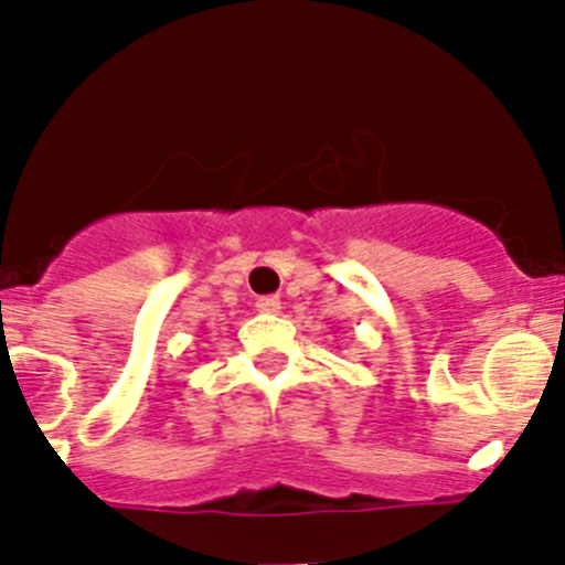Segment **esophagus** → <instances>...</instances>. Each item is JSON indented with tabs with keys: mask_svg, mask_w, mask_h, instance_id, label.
Returning a JSON list of instances; mask_svg holds the SVG:
<instances>
[{
	"mask_svg": "<svg viewBox=\"0 0 565 565\" xmlns=\"http://www.w3.org/2000/svg\"><path fill=\"white\" fill-rule=\"evenodd\" d=\"M279 308H282V302H279L277 297H259L257 299L259 313H279Z\"/></svg>",
	"mask_w": 565,
	"mask_h": 565,
	"instance_id": "1",
	"label": "esophagus"
}]
</instances>
